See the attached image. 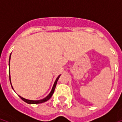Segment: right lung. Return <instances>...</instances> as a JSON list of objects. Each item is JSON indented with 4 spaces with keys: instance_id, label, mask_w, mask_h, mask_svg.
<instances>
[{
    "instance_id": "right-lung-1",
    "label": "right lung",
    "mask_w": 122,
    "mask_h": 122,
    "mask_svg": "<svg viewBox=\"0 0 122 122\" xmlns=\"http://www.w3.org/2000/svg\"><path fill=\"white\" fill-rule=\"evenodd\" d=\"M10 57H9V62H10ZM9 75H10V71L9 70ZM60 75H59V76H57V78H56V80L55 82H54V85L53 87H52V89L51 91V92L49 93V94L46 97H45V98L42 99H41V100H37V101H33V100H28V99H25L23 98V97H22L21 96H19L20 97V98L22 100L24 101L25 102H26V103H28V104H40V103H42V102H46V101H48L49 99L51 97H52V94H53L54 92V90H55V88H56V84H57V80H58V79L59 78V76H60ZM9 80H10V75H9ZM10 84H11V82H10ZM11 86H12V85H11ZM13 89V88H12Z\"/></svg>"
}]
</instances>
